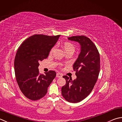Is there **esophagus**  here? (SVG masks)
<instances>
[{
	"mask_svg": "<svg viewBox=\"0 0 122 122\" xmlns=\"http://www.w3.org/2000/svg\"><path fill=\"white\" fill-rule=\"evenodd\" d=\"M56 77H58V78H61V77H62V75L60 73H56Z\"/></svg>",
	"mask_w": 122,
	"mask_h": 122,
	"instance_id": "esophagus-1",
	"label": "esophagus"
}]
</instances>
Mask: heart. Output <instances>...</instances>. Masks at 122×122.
I'll use <instances>...</instances> for the list:
<instances>
[{
	"instance_id": "heart-1",
	"label": "heart",
	"mask_w": 122,
	"mask_h": 122,
	"mask_svg": "<svg viewBox=\"0 0 122 122\" xmlns=\"http://www.w3.org/2000/svg\"><path fill=\"white\" fill-rule=\"evenodd\" d=\"M63 47L64 50H65L66 52H70V51H72L73 52L75 51V46H74V45L71 43L70 42H65L63 45ZM54 49V47H53L51 50V51H50V53H52V52H53V50Z\"/></svg>"
}]
</instances>
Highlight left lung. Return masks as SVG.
Returning <instances> with one entry per match:
<instances>
[{
	"mask_svg": "<svg viewBox=\"0 0 122 122\" xmlns=\"http://www.w3.org/2000/svg\"><path fill=\"white\" fill-rule=\"evenodd\" d=\"M68 39L78 42L80 52L73 65L77 78L72 80L64 76L66 84L61 88V93L66 101L77 103L86 98L94 88L100 71V56L96 46L89 38L82 35Z\"/></svg>",
	"mask_w": 122,
	"mask_h": 122,
	"instance_id": "left-lung-1",
	"label": "left lung"
}]
</instances>
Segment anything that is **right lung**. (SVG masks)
Instances as JSON below:
<instances>
[{"instance_id": "obj_1", "label": "right lung", "mask_w": 122, "mask_h": 122, "mask_svg": "<svg viewBox=\"0 0 122 122\" xmlns=\"http://www.w3.org/2000/svg\"><path fill=\"white\" fill-rule=\"evenodd\" d=\"M60 36L35 34L19 47L14 60V70L18 86L27 98L36 101L44 97L56 77L54 71L40 75L38 68L39 62L47 58Z\"/></svg>"}]
</instances>
